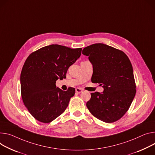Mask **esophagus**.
<instances>
[{
    "label": "esophagus",
    "instance_id": "obj_1",
    "mask_svg": "<svg viewBox=\"0 0 155 155\" xmlns=\"http://www.w3.org/2000/svg\"><path fill=\"white\" fill-rule=\"evenodd\" d=\"M75 91H76V92H77V93L80 94V93H81L83 91V90L81 89V88H77L75 89Z\"/></svg>",
    "mask_w": 155,
    "mask_h": 155
}]
</instances>
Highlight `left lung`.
<instances>
[{
    "label": "left lung",
    "instance_id": "1",
    "mask_svg": "<svg viewBox=\"0 0 155 155\" xmlns=\"http://www.w3.org/2000/svg\"><path fill=\"white\" fill-rule=\"evenodd\" d=\"M93 65L92 83L104 88L102 93H91L87 107L96 118L104 122H114L128 110L136 93L132 65L124 52L103 43L84 48Z\"/></svg>",
    "mask_w": 155,
    "mask_h": 155
}]
</instances>
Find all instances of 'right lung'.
Here are the masks:
<instances>
[{"instance_id":"1","label":"right lung","mask_w":155,"mask_h":155,"mask_svg":"<svg viewBox=\"0 0 155 155\" xmlns=\"http://www.w3.org/2000/svg\"><path fill=\"white\" fill-rule=\"evenodd\" d=\"M81 49L51 45L26 59L20 75L21 93L25 106L36 120L51 122L67 107L75 90L69 88L65 91L55 83L66 78L68 67L80 57Z\"/></svg>"}]
</instances>
